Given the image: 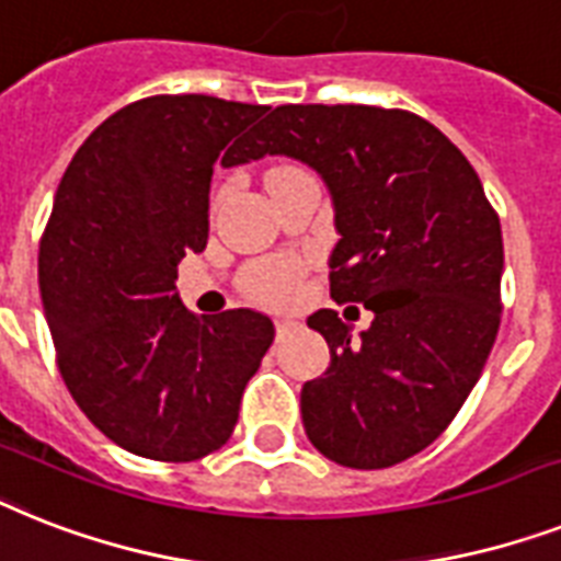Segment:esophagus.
I'll use <instances>...</instances> for the list:
<instances>
[{"label":"esophagus","instance_id":"esophagus-1","mask_svg":"<svg viewBox=\"0 0 561 561\" xmlns=\"http://www.w3.org/2000/svg\"><path fill=\"white\" fill-rule=\"evenodd\" d=\"M296 328H299V322H296L294 317H279V320H276V334H279V340L282 336L294 334Z\"/></svg>","mask_w":561,"mask_h":561}]
</instances>
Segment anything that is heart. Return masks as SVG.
I'll return each mask as SVG.
<instances>
[{"label": "heart", "mask_w": 561, "mask_h": 561, "mask_svg": "<svg viewBox=\"0 0 561 561\" xmlns=\"http://www.w3.org/2000/svg\"><path fill=\"white\" fill-rule=\"evenodd\" d=\"M294 267L285 265V262H267V265L253 273L250 290L265 302H288L290 294H294Z\"/></svg>", "instance_id": "b5f03b06"}]
</instances>
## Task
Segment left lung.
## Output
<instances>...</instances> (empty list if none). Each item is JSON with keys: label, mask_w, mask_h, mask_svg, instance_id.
<instances>
[{"label": "left lung", "mask_w": 561, "mask_h": 561, "mask_svg": "<svg viewBox=\"0 0 561 561\" xmlns=\"http://www.w3.org/2000/svg\"><path fill=\"white\" fill-rule=\"evenodd\" d=\"M265 154L322 178L340 241L331 296L375 320L354 336L336 311L308 325L331 366L302 386V423L325 458L383 470L453 423L502 317V225L461 149L403 108L276 106L236 163Z\"/></svg>", "instance_id": "1"}]
</instances>
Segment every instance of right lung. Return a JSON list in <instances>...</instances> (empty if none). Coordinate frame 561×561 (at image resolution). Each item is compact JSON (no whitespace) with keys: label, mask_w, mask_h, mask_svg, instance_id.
Instances as JSON below:
<instances>
[{"label":"right lung","mask_w":561,"mask_h":561,"mask_svg":"<svg viewBox=\"0 0 561 561\" xmlns=\"http://www.w3.org/2000/svg\"><path fill=\"white\" fill-rule=\"evenodd\" d=\"M265 112L207 94L138 100L91 131L54 195L39 294L59 375L140 458L195 461L227 444L276 334L250 308L195 317L175 290L178 262L207 248L213 167Z\"/></svg>","instance_id":"1"}]
</instances>
